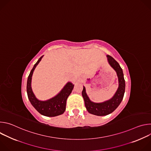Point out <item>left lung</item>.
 Masks as SVG:
<instances>
[{"label":"left lung","mask_w":151,"mask_h":151,"mask_svg":"<svg viewBox=\"0 0 151 151\" xmlns=\"http://www.w3.org/2000/svg\"><path fill=\"white\" fill-rule=\"evenodd\" d=\"M107 57L109 63L116 71L118 77L119 87L114 96L108 101L100 103H96L90 100L85 93V88L84 87L82 91V95L87 110L89 113L97 116L107 115L114 112L121 103L125 93V83L122 69L120 67L119 63L113 57L109 55H107Z\"/></svg>","instance_id":"1"}]
</instances>
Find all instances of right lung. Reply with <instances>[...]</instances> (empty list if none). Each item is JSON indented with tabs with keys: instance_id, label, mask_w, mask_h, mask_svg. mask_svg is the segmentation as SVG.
Returning <instances> with one entry per match:
<instances>
[{
	"instance_id": "obj_1",
	"label": "right lung",
	"mask_w": 151,
	"mask_h": 151,
	"mask_svg": "<svg viewBox=\"0 0 151 151\" xmlns=\"http://www.w3.org/2000/svg\"><path fill=\"white\" fill-rule=\"evenodd\" d=\"M43 56L40 57L32 69L27 79V93L28 98L32 106L40 114L46 116H55L61 115L66 110V100L72 91L74 85L68 82L61 91L54 98L47 101L38 100L32 92L31 88V80L33 71L41 60Z\"/></svg>"
}]
</instances>
